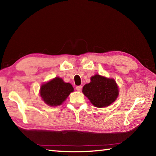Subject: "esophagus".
<instances>
[{"mask_svg":"<svg viewBox=\"0 0 156 156\" xmlns=\"http://www.w3.org/2000/svg\"><path fill=\"white\" fill-rule=\"evenodd\" d=\"M82 86H77V87H76V90H77V91L80 92L82 90Z\"/></svg>","mask_w":156,"mask_h":156,"instance_id":"34e87169","label":"esophagus"}]
</instances>
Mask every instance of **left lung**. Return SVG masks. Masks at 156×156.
Instances as JSON below:
<instances>
[{"instance_id":"obj_1","label":"left lung","mask_w":156,"mask_h":156,"mask_svg":"<svg viewBox=\"0 0 156 156\" xmlns=\"http://www.w3.org/2000/svg\"><path fill=\"white\" fill-rule=\"evenodd\" d=\"M82 92L94 107H108L119 95V88L113 78H107L99 74L90 78V82L85 84Z\"/></svg>"}]
</instances>
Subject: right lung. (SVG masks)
Masks as SVG:
<instances>
[{
  "label": "right lung",
  "mask_w": 156,
  "mask_h": 156,
  "mask_svg": "<svg viewBox=\"0 0 156 156\" xmlns=\"http://www.w3.org/2000/svg\"><path fill=\"white\" fill-rule=\"evenodd\" d=\"M74 91L71 84L64 82L62 78L56 77L41 85L40 96L46 104L51 107L60 105Z\"/></svg>",
  "instance_id": "1"
}]
</instances>
